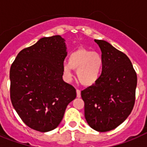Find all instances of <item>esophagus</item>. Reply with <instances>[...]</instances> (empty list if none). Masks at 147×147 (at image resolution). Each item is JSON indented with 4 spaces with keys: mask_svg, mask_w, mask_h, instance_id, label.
Wrapping results in <instances>:
<instances>
[{
    "mask_svg": "<svg viewBox=\"0 0 147 147\" xmlns=\"http://www.w3.org/2000/svg\"><path fill=\"white\" fill-rule=\"evenodd\" d=\"M76 96L78 98H80L81 97V91H80V90H76Z\"/></svg>",
    "mask_w": 147,
    "mask_h": 147,
    "instance_id": "esophagus-1",
    "label": "esophagus"
}]
</instances>
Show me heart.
<instances>
[{"instance_id":"heart-1","label":"heart","mask_w":147,"mask_h":147,"mask_svg":"<svg viewBox=\"0 0 147 147\" xmlns=\"http://www.w3.org/2000/svg\"><path fill=\"white\" fill-rule=\"evenodd\" d=\"M103 57L96 51L80 49L70 54L68 63L62 66V73L67 81L73 77L72 69L76 70V77L84 86H91L99 79L103 68Z\"/></svg>"}]
</instances>
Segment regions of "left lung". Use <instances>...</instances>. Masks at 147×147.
Instances as JSON below:
<instances>
[{
    "instance_id": "1",
    "label": "left lung",
    "mask_w": 147,
    "mask_h": 147,
    "mask_svg": "<svg viewBox=\"0 0 147 147\" xmlns=\"http://www.w3.org/2000/svg\"><path fill=\"white\" fill-rule=\"evenodd\" d=\"M103 57V68L93 85L81 92L85 117L98 132L115 129L132 112L136 100L137 75L125 54L105 40H95Z\"/></svg>"
}]
</instances>
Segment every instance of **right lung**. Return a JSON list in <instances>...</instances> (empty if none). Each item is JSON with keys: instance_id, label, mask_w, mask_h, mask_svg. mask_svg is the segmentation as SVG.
Masks as SVG:
<instances>
[{"instance_id": "add662e5", "label": "right lung", "mask_w": 147, "mask_h": 147, "mask_svg": "<svg viewBox=\"0 0 147 147\" xmlns=\"http://www.w3.org/2000/svg\"><path fill=\"white\" fill-rule=\"evenodd\" d=\"M66 56L65 40L55 35L20 51L11 64V104L34 130L45 132L57 127L67 105L76 97V89L62 80Z\"/></svg>"}]
</instances>
